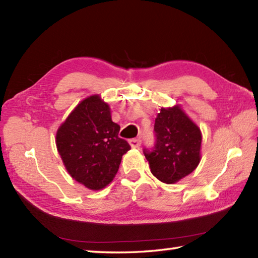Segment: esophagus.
Masks as SVG:
<instances>
[{"label": "esophagus", "instance_id": "obj_1", "mask_svg": "<svg viewBox=\"0 0 258 258\" xmlns=\"http://www.w3.org/2000/svg\"><path fill=\"white\" fill-rule=\"evenodd\" d=\"M130 145L132 148H139L141 146V140L140 139H131L130 140Z\"/></svg>", "mask_w": 258, "mask_h": 258}]
</instances>
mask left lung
<instances>
[{
  "label": "left lung",
  "instance_id": "8db88e82",
  "mask_svg": "<svg viewBox=\"0 0 258 258\" xmlns=\"http://www.w3.org/2000/svg\"><path fill=\"white\" fill-rule=\"evenodd\" d=\"M154 133V146L143 148V154L159 181L171 184L195 171L200 161L202 133L181 108L161 109Z\"/></svg>",
  "mask_w": 258,
  "mask_h": 258
}]
</instances>
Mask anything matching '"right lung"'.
<instances>
[{
    "mask_svg": "<svg viewBox=\"0 0 258 258\" xmlns=\"http://www.w3.org/2000/svg\"><path fill=\"white\" fill-rule=\"evenodd\" d=\"M119 130L99 95L83 100L56 132V148L71 176L92 190L109 184L131 149Z\"/></svg>",
    "mask_w": 258,
    "mask_h": 258,
    "instance_id": "add662e5",
    "label": "right lung"
}]
</instances>
